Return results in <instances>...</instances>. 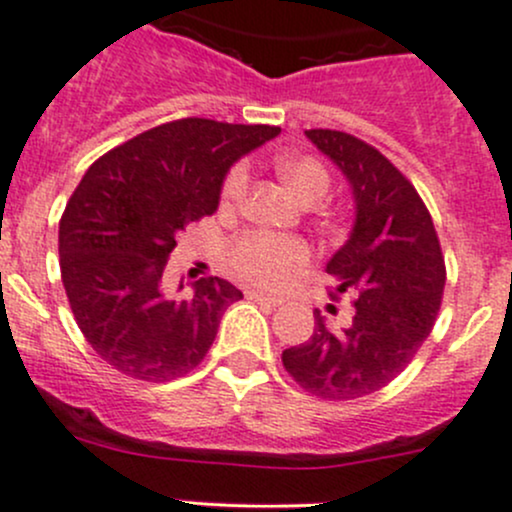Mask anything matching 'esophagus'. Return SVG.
Here are the masks:
<instances>
[{
  "label": "esophagus",
  "mask_w": 512,
  "mask_h": 512,
  "mask_svg": "<svg viewBox=\"0 0 512 512\" xmlns=\"http://www.w3.org/2000/svg\"><path fill=\"white\" fill-rule=\"evenodd\" d=\"M247 299L257 301V304H267V306H282L284 304L279 297H270V294H262V292H247Z\"/></svg>",
  "instance_id": "34e87169"
}]
</instances>
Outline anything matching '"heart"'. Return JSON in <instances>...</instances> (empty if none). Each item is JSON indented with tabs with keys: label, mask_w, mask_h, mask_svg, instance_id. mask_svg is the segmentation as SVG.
Returning a JSON list of instances; mask_svg holds the SVG:
<instances>
[{
	"label": "heart",
	"mask_w": 512,
	"mask_h": 512,
	"mask_svg": "<svg viewBox=\"0 0 512 512\" xmlns=\"http://www.w3.org/2000/svg\"><path fill=\"white\" fill-rule=\"evenodd\" d=\"M279 171L287 184L306 203H316L331 191V174L324 161L316 157H284L279 159ZM250 188V164L240 161L225 176L220 188L223 206H238ZM311 250L304 240L282 238L270 230H247L230 242L228 265L245 282L265 289L287 287L292 274L309 262Z\"/></svg>",
	"instance_id": "obj_1"
}]
</instances>
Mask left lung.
I'll list each match as a JSON object with an SVG mask.
<instances>
[{
  "instance_id": "1",
  "label": "left lung",
  "mask_w": 512,
  "mask_h": 512,
  "mask_svg": "<svg viewBox=\"0 0 512 512\" xmlns=\"http://www.w3.org/2000/svg\"><path fill=\"white\" fill-rule=\"evenodd\" d=\"M353 188L355 225L328 260L336 289L355 294L351 326L331 331L316 311L311 338L282 353L287 373L321 400L380 390L412 363L437 321L446 267L432 215L405 174L363 139L306 129Z\"/></svg>"
}]
</instances>
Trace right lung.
I'll return each instance as SVG.
<instances>
[{
    "instance_id": "obj_1",
    "label": "right lung",
    "mask_w": 512,
    "mask_h": 512,
    "mask_svg": "<svg viewBox=\"0 0 512 512\" xmlns=\"http://www.w3.org/2000/svg\"><path fill=\"white\" fill-rule=\"evenodd\" d=\"M279 132L184 117L137 134L85 171L58 225L61 279L85 341L122 375L166 383L206 358L220 316L242 292L203 277L191 299L176 301L161 274L176 235L215 213L230 166Z\"/></svg>"
}]
</instances>
